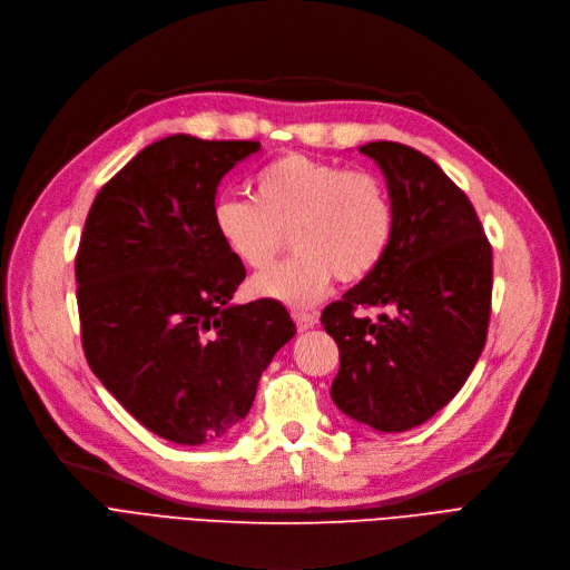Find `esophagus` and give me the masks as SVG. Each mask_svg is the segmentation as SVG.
Returning <instances> with one entry per match:
<instances>
[{"label":"esophagus","mask_w":570,"mask_h":570,"mask_svg":"<svg viewBox=\"0 0 570 570\" xmlns=\"http://www.w3.org/2000/svg\"><path fill=\"white\" fill-rule=\"evenodd\" d=\"M292 317H294L296 330H299V332L313 330L315 324H317V320H320L315 311H292Z\"/></svg>","instance_id":"esophagus-1"}]
</instances>
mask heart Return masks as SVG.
<instances>
[{"label":"heart","mask_w":570,"mask_h":570,"mask_svg":"<svg viewBox=\"0 0 570 570\" xmlns=\"http://www.w3.org/2000/svg\"><path fill=\"white\" fill-rule=\"evenodd\" d=\"M253 189L255 199H218L213 225L227 253L250 271L274 264L289 234L296 255L253 281L264 299L313 306L334 278H366L390 246L394 206L373 171L287 153L257 171Z\"/></svg>","instance_id":"1"}]
</instances>
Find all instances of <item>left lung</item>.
<instances>
[{"label": "left lung", "mask_w": 570, "mask_h": 570, "mask_svg": "<svg viewBox=\"0 0 570 570\" xmlns=\"http://www.w3.org/2000/svg\"><path fill=\"white\" fill-rule=\"evenodd\" d=\"M387 178L390 246L371 274L322 311L341 368L338 409L375 431H409L462 390L487 341L492 246L469 197L420 150L375 141L360 148ZM387 307L377 323L357 309Z\"/></svg>", "instance_id": "left-lung-1"}]
</instances>
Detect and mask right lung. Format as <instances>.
I'll return each mask as SVG.
<instances>
[{
  "instance_id": "obj_1",
  "label": "right lung",
  "mask_w": 570,
  "mask_h": 570,
  "mask_svg": "<svg viewBox=\"0 0 570 570\" xmlns=\"http://www.w3.org/2000/svg\"><path fill=\"white\" fill-rule=\"evenodd\" d=\"M259 141L174 134L92 202L76 253L86 360L157 436L202 445L248 415L257 383L296 334L283 304L232 306L246 278L213 225L223 176Z\"/></svg>"
}]
</instances>
